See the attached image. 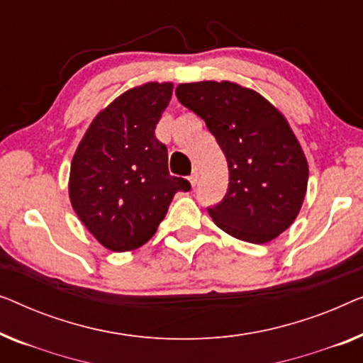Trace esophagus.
Returning a JSON list of instances; mask_svg holds the SVG:
<instances>
[{"mask_svg":"<svg viewBox=\"0 0 363 363\" xmlns=\"http://www.w3.org/2000/svg\"><path fill=\"white\" fill-rule=\"evenodd\" d=\"M198 180H199V172L194 170L191 175H190V183H191L193 186H196L198 185Z\"/></svg>","mask_w":363,"mask_h":363,"instance_id":"1","label":"esophagus"}]
</instances>
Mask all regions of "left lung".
Returning a JSON list of instances; mask_svg holds the SVG:
<instances>
[{"mask_svg": "<svg viewBox=\"0 0 363 363\" xmlns=\"http://www.w3.org/2000/svg\"><path fill=\"white\" fill-rule=\"evenodd\" d=\"M175 93L206 123L228 160V191L209 216L235 239L270 242L296 219L308 186L306 157L286 119L238 83H182Z\"/></svg>", "mask_w": 363, "mask_h": 363, "instance_id": "1", "label": "left lung"}]
</instances>
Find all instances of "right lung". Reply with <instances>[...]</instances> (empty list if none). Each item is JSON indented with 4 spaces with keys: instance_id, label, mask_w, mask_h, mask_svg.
<instances>
[{
    "instance_id": "obj_1",
    "label": "right lung",
    "mask_w": 363,
    "mask_h": 363,
    "mask_svg": "<svg viewBox=\"0 0 363 363\" xmlns=\"http://www.w3.org/2000/svg\"><path fill=\"white\" fill-rule=\"evenodd\" d=\"M172 91V83H145L123 93L93 119L73 155L72 206L109 250L144 245L175 193L191 188L170 175L167 145L155 138Z\"/></svg>"
}]
</instances>
